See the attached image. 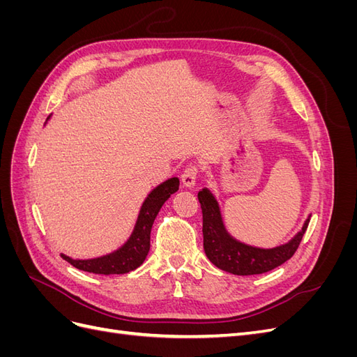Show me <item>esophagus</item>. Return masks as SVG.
<instances>
[{
    "mask_svg": "<svg viewBox=\"0 0 357 357\" xmlns=\"http://www.w3.org/2000/svg\"><path fill=\"white\" fill-rule=\"evenodd\" d=\"M197 177H198V168L195 165H189L181 174V183L185 188H193L197 183Z\"/></svg>",
    "mask_w": 357,
    "mask_h": 357,
    "instance_id": "1",
    "label": "esophagus"
}]
</instances>
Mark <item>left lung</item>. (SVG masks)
Listing matches in <instances>:
<instances>
[{
    "instance_id": "1",
    "label": "left lung",
    "mask_w": 357,
    "mask_h": 357,
    "mask_svg": "<svg viewBox=\"0 0 357 357\" xmlns=\"http://www.w3.org/2000/svg\"><path fill=\"white\" fill-rule=\"evenodd\" d=\"M198 199L202 210L204 252L213 265L235 275L264 274L289 261L295 255L311 218L310 214L302 229L286 244L261 248L235 240L226 231L219 202L207 188L198 192Z\"/></svg>"
}]
</instances>
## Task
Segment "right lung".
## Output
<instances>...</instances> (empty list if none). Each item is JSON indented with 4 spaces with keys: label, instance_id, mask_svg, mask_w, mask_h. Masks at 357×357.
I'll return each instance as SVG.
<instances>
[{
    "label": "right lung",
    "instance_id": "obj_1",
    "mask_svg": "<svg viewBox=\"0 0 357 357\" xmlns=\"http://www.w3.org/2000/svg\"><path fill=\"white\" fill-rule=\"evenodd\" d=\"M178 178L172 177L160 183L159 186L149 193L142 208H139L132 234L117 250L93 259H73L63 253H61V257L66 259L74 268L86 273L112 275L134 271L144 262L150 250V231H152L159 210L172 193L178 190Z\"/></svg>",
    "mask_w": 357,
    "mask_h": 357
}]
</instances>
